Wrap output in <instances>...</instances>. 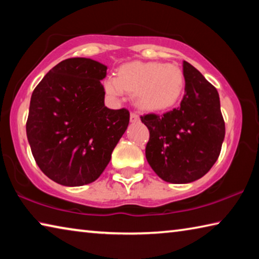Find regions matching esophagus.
<instances>
[{"label": "esophagus", "mask_w": 259, "mask_h": 259, "mask_svg": "<svg viewBox=\"0 0 259 259\" xmlns=\"http://www.w3.org/2000/svg\"><path fill=\"white\" fill-rule=\"evenodd\" d=\"M130 121L133 122V123H135V122H138L139 121V115H138V114L131 113L130 114Z\"/></svg>", "instance_id": "1"}]
</instances>
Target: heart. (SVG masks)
Listing matches in <instances>:
<instances>
[{
    "instance_id": "1",
    "label": "heart",
    "mask_w": 259,
    "mask_h": 259,
    "mask_svg": "<svg viewBox=\"0 0 259 259\" xmlns=\"http://www.w3.org/2000/svg\"><path fill=\"white\" fill-rule=\"evenodd\" d=\"M184 83V73L177 65L133 61L120 68L119 76L105 78L104 89L113 99L121 98L125 90L134 91L139 107L155 111L172 106L181 97Z\"/></svg>"
}]
</instances>
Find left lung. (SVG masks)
<instances>
[{
	"mask_svg": "<svg viewBox=\"0 0 259 259\" xmlns=\"http://www.w3.org/2000/svg\"><path fill=\"white\" fill-rule=\"evenodd\" d=\"M183 73L185 95L179 107L163 115L140 116L150 130L147 162L157 176L172 184L203 177L217 161L225 137L217 89L187 61Z\"/></svg>",
	"mask_w": 259,
	"mask_h": 259,
	"instance_id": "obj_1",
	"label": "left lung"
}]
</instances>
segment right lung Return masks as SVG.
<instances>
[{
	"label": "right lung",
	"mask_w": 259,
	"mask_h": 259,
	"mask_svg": "<svg viewBox=\"0 0 259 259\" xmlns=\"http://www.w3.org/2000/svg\"><path fill=\"white\" fill-rule=\"evenodd\" d=\"M107 66L68 58L42 78L30 98L26 134L46 176L64 186L95 182L129 124L125 108L105 106Z\"/></svg>",
	"instance_id": "1"
}]
</instances>
